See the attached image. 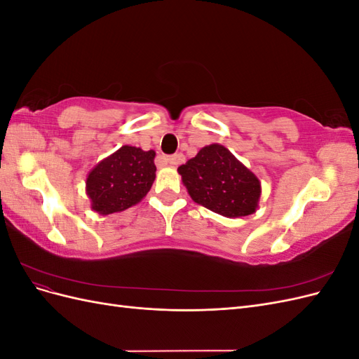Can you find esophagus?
Returning a JSON list of instances; mask_svg holds the SVG:
<instances>
[{
  "mask_svg": "<svg viewBox=\"0 0 359 359\" xmlns=\"http://www.w3.org/2000/svg\"><path fill=\"white\" fill-rule=\"evenodd\" d=\"M165 160L169 163V165H181L184 161V156L182 154H173V156H166Z\"/></svg>",
  "mask_w": 359,
  "mask_h": 359,
  "instance_id": "1",
  "label": "esophagus"
}]
</instances>
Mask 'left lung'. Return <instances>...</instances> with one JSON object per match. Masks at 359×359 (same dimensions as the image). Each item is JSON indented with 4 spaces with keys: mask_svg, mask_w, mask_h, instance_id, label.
Instances as JSON below:
<instances>
[{
    "mask_svg": "<svg viewBox=\"0 0 359 359\" xmlns=\"http://www.w3.org/2000/svg\"><path fill=\"white\" fill-rule=\"evenodd\" d=\"M178 172L190 198L217 214L233 219L257 208L260 181L223 145L203 147Z\"/></svg>",
    "mask_w": 359,
    "mask_h": 359,
    "instance_id": "8db88e82",
    "label": "left lung"
}]
</instances>
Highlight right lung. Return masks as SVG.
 Wrapping results in <instances>:
<instances>
[{"label": "right lung", "instance_id": "1", "mask_svg": "<svg viewBox=\"0 0 359 359\" xmlns=\"http://www.w3.org/2000/svg\"><path fill=\"white\" fill-rule=\"evenodd\" d=\"M154 157L153 149L124 145L103 158L86 178L91 208L107 215L142 201L156 180Z\"/></svg>", "mask_w": 359, "mask_h": 359}]
</instances>
